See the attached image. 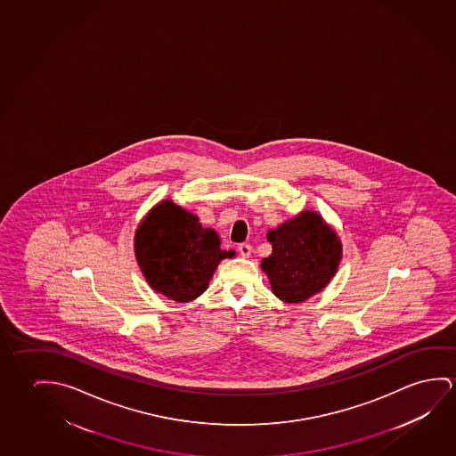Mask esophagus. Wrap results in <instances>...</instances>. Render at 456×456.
Segmentation results:
<instances>
[{
	"mask_svg": "<svg viewBox=\"0 0 456 456\" xmlns=\"http://www.w3.org/2000/svg\"><path fill=\"white\" fill-rule=\"evenodd\" d=\"M240 254H241V257H249L251 253H253V248L248 245V243H243V245L239 246Z\"/></svg>",
	"mask_w": 456,
	"mask_h": 456,
	"instance_id": "1",
	"label": "esophagus"
}]
</instances>
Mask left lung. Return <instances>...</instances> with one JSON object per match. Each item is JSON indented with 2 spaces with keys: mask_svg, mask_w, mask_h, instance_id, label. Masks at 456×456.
<instances>
[{
  "mask_svg": "<svg viewBox=\"0 0 456 456\" xmlns=\"http://www.w3.org/2000/svg\"><path fill=\"white\" fill-rule=\"evenodd\" d=\"M272 254L260 262L273 294L303 303L322 292L337 274L343 243L317 211L305 210L266 233Z\"/></svg>",
  "mask_w": 456,
  "mask_h": 456,
  "instance_id": "1",
  "label": "left lung"
}]
</instances>
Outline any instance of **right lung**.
I'll use <instances>...</instances> for the list:
<instances>
[{"mask_svg": "<svg viewBox=\"0 0 456 456\" xmlns=\"http://www.w3.org/2000/svg\"><path fill=\"white\" fill-rule=\"evenodd\" d=\"M134 254L156 294L188 303L208 289L219 262L235 251L221 249L216 231L205 229L197 215L166 199L142 217L134 233Z\"/></svg>", "mask_w": 456, "mask_h": 456, "instance_id": "1", "label": "right lung"}]
</instances>
